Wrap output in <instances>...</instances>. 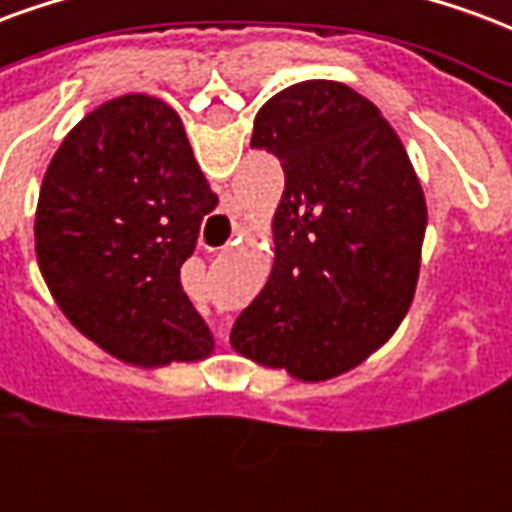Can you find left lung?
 I'll list each match as a JSON object with an SVG mask.
<instances>
[{
  "label": "left lung",
  "mask_w": 512,
  "mask_h": 512,
  "mask_svg": "<svg viewBox=\"0 0 512 512\" xmlns=\"http://www.w3.org/2000/svg\"><path fill=\"white\" fill-rule=\"evenodd\" d=\"M252 149L282 162L274 268L230 344L304 382L372 355L407 314L426 198L380 108L339 81L287 86L257 111Z\"/></svg>",
  "instance_id": "left-lung-1"
}]
</instances>
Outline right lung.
I'll use <instances>...</instances> for the list:
<instances>
[{
    "mask_svg": "<svg viewBox=\"0 0 512 512\" xmlns=\"http://www.w3.org/2000/svg\"><path fill=\"white\" fill-rule=\"evenodd\" d=\"M219 198L179 113L149 94L102 102L45 170L34 252L78 331L135 366L203 361L214 336L181 287V266Z\"/></svg>",
    "mask_w": 512,
    "mask_h": 512,
    "instance_id": "obj_1",
    "label": "right lung"
}]
</instances>
